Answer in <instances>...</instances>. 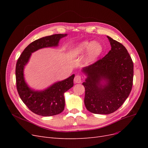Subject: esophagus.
<instances>
[{
	"mask_svg": "<svg viewBox=\"0 0 148 148\" xmlns=\"http://www.w3.org/2000/svg\"><path fill=\"white\" fill-rule=\"evenodd\" d=\"M74 81L76 83H80L82 82V77L80 75H77L75 76Z\"/></svg>",
	"mask_w": 148,
	"mask_h": 148,
	"instance_id": "esophagus-1",
	"label": "esophagus"
}]
</instances>
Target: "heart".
<instances>
[{
	"mask_svg": "<svg viewBox=\"0 0 148 148\" xmlns=\"http://www.w3.org/2000/svg\"><path fill=\"white\" fill-rule=\"evenodd\" d=\"M103 51V46L99 42L85 40L75 47L72 51V54L74 57H79L86 52L85 62L86 64H90L93 63L102 54Z\"/></svg>",
	"mask_w": 148,
	"mask_h": 148,
	"instance_id": "obj_1",
	"label": "heart"
}]
</instances>
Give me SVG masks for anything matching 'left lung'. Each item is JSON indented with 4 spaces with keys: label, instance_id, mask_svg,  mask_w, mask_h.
Returning <instances> with one entry per match:
<instances>
[{
    "label": "left lung",
    "instance_id": "8db88e82",
    "mask_svg": "<svg viewBox=\"0 0 148 148\" xmlns=\"http://www.w3.org/2000/svg\"><path fill=\"white\" fill-rule=\"evenodd\" d=\"M111 50L101 59L84 67L87 76L84 105L95 114H108L117 110L128 97L133 86V62L122 44L107 36Z\"/></svg>",
    "mask_w": 148,
    "mask_h": 148
}]
</instances>
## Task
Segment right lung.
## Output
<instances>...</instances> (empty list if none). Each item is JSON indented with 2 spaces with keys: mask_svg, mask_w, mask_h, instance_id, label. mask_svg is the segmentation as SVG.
Masks as SVG:
<instances>
[{
  "mask_svg": "<svg viewBox=\"0 0 148 148\" xmlns=\"http://www.w3.org/2000/svg\"><path fill=\"white\" fill-rule=\"evenodd\" d=\"M67 34H55L42 37L30 43L18 58L16 68L17 89L20 98L29 109L34 113L42 116L58 114L64 110L65 92L73 85L74 74L68 78L52 84L44 90H35L29 86L25 81L24 69L32 53L44 48L56 47L61 38Z\"/></svg>",
  "mask_w": 148,
  "mask_h": 148,
  "instance_id": "obj_1",
  "label": "right lung"
}]
</instances>
